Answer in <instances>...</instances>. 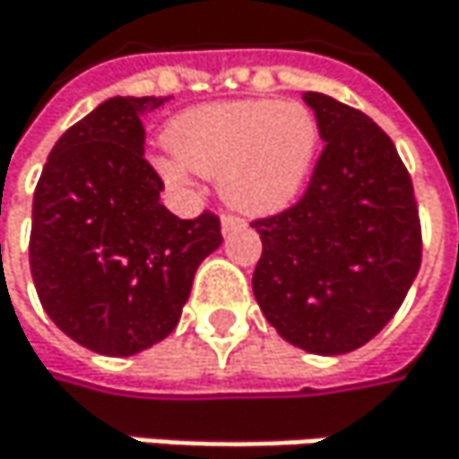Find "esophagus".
Instances as JSON below:
<instances>
[{"label":"esophagus","instance_id":"obj_1","mask_svg":"<svg viewBox=\"0 0 459 459\" xmlns=\"http://www.w3.org/2000/svg\"><path fill=\"white\" fill-rule=\"evenodd\" d=\"M221 229H223V233L241 230L244 229V221H241V218H236V215H223V218H221Z\"/></svg>","mask_w":459,"mask_h":459}]
</instances>
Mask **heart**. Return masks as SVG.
Masks as SVG:
<instances>
[{
    "label": "heart",
    "instance_id": "1",
    "mask_svg": "<svg viewBox=\"0 0 459 459\" xmlns=\"http://www.w3.org/2000/svg\"><path fill=\"white\" fill-rule=\"evenodd\" d=\"M172 153L151 159L172 188H188L191 172L218 178L230 207L273 215L306 186L316 151V114L298 100H223L183 111L167 127Z\"/></svg>",
    "mask_w": 459,
    "mask_h": 459
}]
</instances>
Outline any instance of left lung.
<instances>
[{
    "instance_id": "8db88e82",
    "label": "left lung",
    "mask_w": 459,
    "mask_h": 459,
    "mask_svg": "<svg viewBox=\"0 0 459 459\" xmlns=\"http://www.w3.org/2000/svg\"><path fill=\"white\" fill-rule=\"evenodd\" d=\"M324 140L303 199L255 221L263 255L252 292L292 345L340 356L369 342L420 271L412 180L391 138L361 111L306 92Z\"/></svg>"
}]
</instances>
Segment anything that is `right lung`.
Returning a JSON list of instances; mask_svg holds the SVG:
<instances>
[{
  "label": "right lung",
  "instance_id": "add662e5",
  "mask_svg": "<svg viewBox=\"0 0 459 459\" xmlns=\"http://www.w3.org/2000/svg\"><path fill=\"white\" fill-rule=\"evenodd\" d=\"M169 98H108L63 133L34 191L31 276L47 316L103 356H135L180 321L221 221H180L143 159V117Z\"/></svg>",
  "mask_w": 459,
  "mask_h": 459
}]
</instances>
